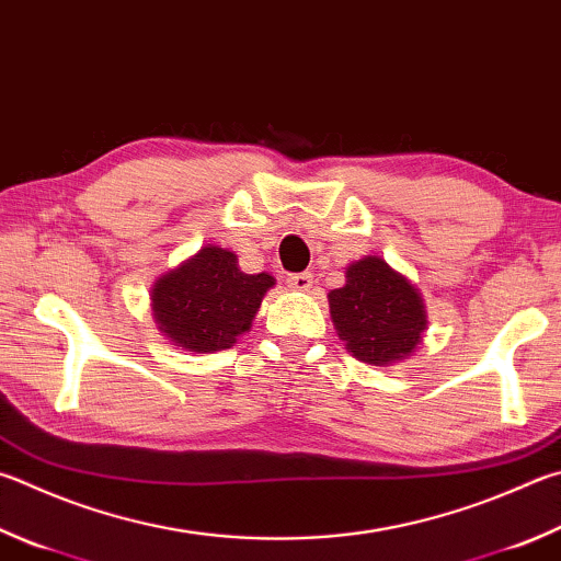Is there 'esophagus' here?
I'll use <instances>...</instances> for the list:
<instances>
[{"label": "esophagus", "mask_w": 561, "mask_h": 561, "mask_svg": "<svg viewBox=\"0 0 561 561\" xmlns=\"http://www.w3.org/2000/svg\"><path fill=\"white\" fill-rule=\"evenodd\" d=\"M287 284L294 289V291H309L311 284H313V277L309 272H299V274H289L287 277Z\"/></svg>", "instance_id": "esophagus-1"}]
</instances>
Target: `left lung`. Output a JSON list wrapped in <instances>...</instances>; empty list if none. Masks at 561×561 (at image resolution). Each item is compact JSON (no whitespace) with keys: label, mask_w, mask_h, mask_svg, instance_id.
I'll list each match as a JSON object with an SVG mask.
<instances>
[{"label":"left lung","mask_w":561,"mask_h":561,"mask_svg":"<svg viewBox=\"0 0 561 561\" xmlns=\"http://www.w3.org/2000/svg\"><path fill=\"white\" fill-rule=\"evenodd\" d=\"M329 307L345 348L368 365L404 360L426 331L420 291L378 254L345 270L343 287L329 291Z\"/></svg>","instance_id":"8db88e82"}]
</instances>
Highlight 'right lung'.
I'll return each mask as SVG.
<instances>
[{"label": "right lung", "mask_w": 561, "mask_h": 561, "mask_svg": "<svg viewBox=\"0 0 561 561\" xmlns=\"http://www.w3.org/2000/svg\"><path fill=\"white\" fill-rule=\"evenodd\" d=\"M272 287V274H245L236 252L206 245L154 282L151 311L161 335L181 351L216 353L250 331Z\"/></svg>", "instance_id": "right-lung-1"}]
</instances>
